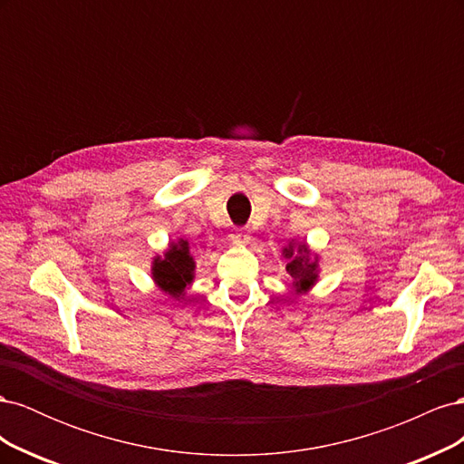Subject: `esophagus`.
<instances>
[{
    "label": "esophagus",
    "mask_w": 464,
    "mask_h": 464,
    "mask_svg": "<svg viewBox=\"0 0 464 464\" xmlns=\"http://www.w3.org/2000/svg\"><path fill=\"white\" fill-rule=\"evenodd\" d=\"M249 240H251V236L247 232H244V230H236L232 234V242L237 244V246H246V244H249Z\"/></svg>",
    "instance_id": "esophagus-1"
}]
</instances>
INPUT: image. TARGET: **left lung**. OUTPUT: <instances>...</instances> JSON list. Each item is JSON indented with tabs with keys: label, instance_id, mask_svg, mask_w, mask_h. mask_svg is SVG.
<instances>
[{
	"label": "left lung",
	"instance_id": "left-lung-1",
	"mask_svg": "<svg viewBox=\"0 0 464 464\" xmlns=\"http://www.w3.org/2000/svg\"><path fill=\"white\" fill-rule=\"evenodd\" d=\"M283 257L286 259V273L292 278V290L296 296L310 292L319 280V254L312 251L307 242L290 240L288 246L283 247Z\"/></svg>",
	"mask_w": 464,
	"mask_h": 464
}]
</instances>
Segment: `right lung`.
<instances>
[{
	"instance_id": "add662e5",
	"label": "right lung",
	"mask_w": 464,
	"mask_h": 464,
	"mask_svg": "<svg viewBox=\"0 0 464 464\" xmlns=\"http://www.w3.org/2000/svg\"><path fill=\"white\" fill-rule=\"evenodd\" d=\"M150 278L164 296L176 302L184 300L186 290L195 280V259L189 242L179 237V240L168 244L162 256H154L150 263Z\"/></svg>"
}]
</instances>
